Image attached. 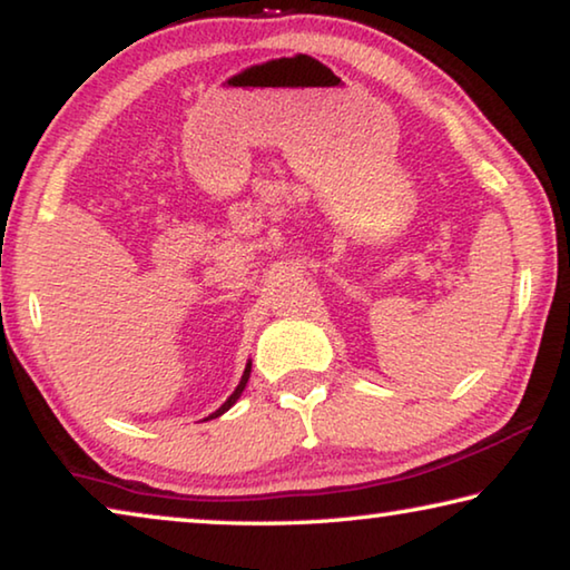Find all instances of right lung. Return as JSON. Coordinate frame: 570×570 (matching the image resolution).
Masks as SVG:
<instances>
[{"label":"right lung","mask_w":570,"mask_h":570,"mask_svg":"<svg viewBox=\"0 0 570 570\" xmlns=\"http://www.w3.org/2000/svg\"><path fill=\"white\" fill-rule=\"evenodd\" d=\"M248 377H250V362L246 364V370H244V377H240V382H238V387L234 390V394H230V397L224 402V404H220V407L214 412V414H210V417L208 420H214V417H220V414H224V412H228L230 407H234V404H236V400L240 397V392H244L246 390V382H248Z\"/></svg>","instance_id":"1"}]
</instances>
